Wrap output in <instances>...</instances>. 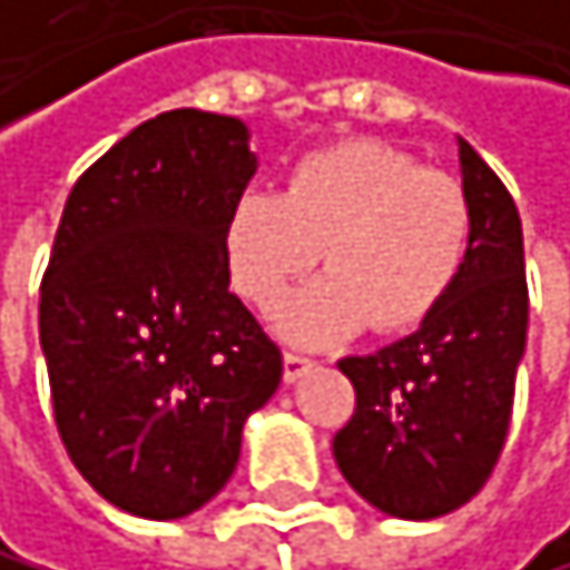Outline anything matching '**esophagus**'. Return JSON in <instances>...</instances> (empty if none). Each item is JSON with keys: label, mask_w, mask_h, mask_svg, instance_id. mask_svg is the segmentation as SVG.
<instances>
[{"label": "esophagus", "mask_w": 570, "mask_h": 570, "mask_svg": "<svg viewBox=\"0 0 570 570\" xmlns=\"http://www.w3.org/2000/svg\"><path fill=\"white\" fill-rule=\"evenodd\" d=\"M312 367H315V357H308L304 350H287V354H283V379L287 382H297L301 374Z\"/></svg>", "instance_id": "34e87169"}]
</instances>
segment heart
<instances>
[{"mask_svg": "<svg viewBox=\"0 0 570 570\" xmlns=\"http://www.w3.org/2000/svg\"><path fill=\"white\" fill-rule=\"evenodd\" d=\"M473 203L459 178L400 146L350 139L304 154L279 191L237 196L224 224L230 287L273 312L318 262L328 266L287 308V333L322 343L371 322L406 333L462 276Z\"/></svg>", "mask_w": 570, "mask_h": 570, "instance_id": "b5f03b06", "label": "heart"}]
</instances>
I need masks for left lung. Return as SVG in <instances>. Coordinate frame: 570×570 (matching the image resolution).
<instances>
[{"mask_svg":"<svg viewBox=\"0 0 570 570\" xmlns=\"http://www.w3.org/2000/svg\"><path fill=\"white\" fill-rule=\"evenodd\" d=\"M473 242L462 276L416 333L343 357L357 406L333 438L340 473L395 519H438L470 501L501 459L525 350L529 287L511 191L459 139Z\"/></svg>","mask_w":570,"mask_h":570,"instance_id":"8db88e82","label":"left lung"}]
</instances>
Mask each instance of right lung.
<instances>
[{
    "label": "right lung",
    "mask_w": 570,
    "mask_h": 570,
    "mask_svg": "<svg viewBox=\"0 0 570 570\" xmlns=\"http://www.w3.org/2000/svg\"><path fill=\"white\" fill-rule=\"evenodd\" d=\"M255 175L242 118L164 111L72 185L41 276V350L72 465L139 519L230 480L283 354L227 291L224 224Z\"/></svg>",
    "instance_id": "1"
}]
</instances>
